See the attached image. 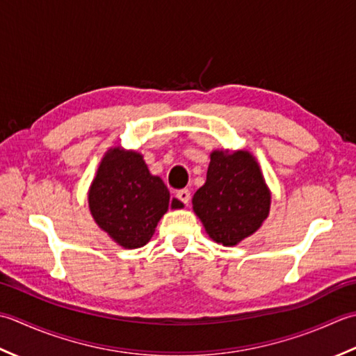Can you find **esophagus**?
<instances>
[{"mask_svg": "<svg viewBox=\"0 0 356 356\" xmlns=\"http://www.w3.org/2000/svg\"><path fill=\"white\" fill-rule=\"evenodd\" d=\"M177 198L187 206L188 202H191V192H188L187 188H181V191L177 192Z\"/></svg>", "mask_w": 356, "mask_h": 356, "instance_id": "esophagus-1", "label": "esophagus"}]
</instances>
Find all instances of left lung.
<instances>
[{"instance_id":"8db88e82","label":"left lung","mask_w":356,"mask_h":356,"mask_svg":"<svg viewBox=\"0 0 356 356\" xmlns=\"http://www.w3.org/2000/svg\"><path fill=\"white\" fill-rule=\"evenodd\" d=\"M272 192L249 150L210 154L204 186L192 198L193 212L215 243L232 248L253 235L270 212Z\"/></svg>"}]
</instances>
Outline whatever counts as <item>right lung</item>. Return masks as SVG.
Returning <instances> with one entry per match:
<instances>
[{"label": "right lung", "instance_id": "obj_1", "mask_svg": "<svg viewBox=\"0 0 356 356\" xmlns=\"http://www.w3.org/2000/svg\"><path fill=\"white\" fill-rule=\"evenodd\" d=\"M87 201L98 227L124 249L146 245L169 207H184L170 198L161 178L152 175L140 152L121 146L101 158Z\"/></svg>", "mask_w": 356, "mask_h": 356}]
</instances>
